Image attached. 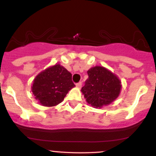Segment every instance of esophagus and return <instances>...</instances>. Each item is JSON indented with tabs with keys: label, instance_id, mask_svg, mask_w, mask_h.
<instances>
[{
	"label": "esophagus",
	"instance_id": "obj_1",
	"mask_svg": "<svg viewBox=\"0 0 156 156\" xmlns=\"http://www.w3.org/2000/svg\"><path fill=\"white\" fill-rule=\"evenodd\" d=\"M81 86H82V82H78L76 83V87L78 88H81Z\"/></svg>",
	"mask_w": 156,
	"mask_h": 156
}]
</instances>
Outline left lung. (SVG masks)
I'll use <instances>...</instances> for the list:
<instances>
[{
	"label": "left lung",
	"mask_w": 156,
	"mask_h": 156,
	"mask_svg": "<svg viewBox=\"0 0 156 156\" xmlns=\"http://www.w3.org/2000/svg\"><path fill=\"white\" fill-rule=\"evenodd\" d=\"M88 78L81 88L87 102L93 108H102L112 103L119 96L122 84L119 78L103 66L92 67Z\"/></svg>",
	"instance_id": "1"
}]
</instances>
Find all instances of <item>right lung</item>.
<instances>
[{"instance_id": "obj_1", "label": "right lung", "mask_w": 156, "mask_h": 156, "mask_svg": "<svg viewBox=\"0 0 156 156\" xmlns=\"http://www.w3.org/2000/svg\"><path fill=\"white\" fill-rule=\"evenodd\" d=\"M75 85L72 74L60 64L49 66L36 76L31 90L39 104L54 107L63 101L68 92Z\"/></svg>"}]
</instances>
